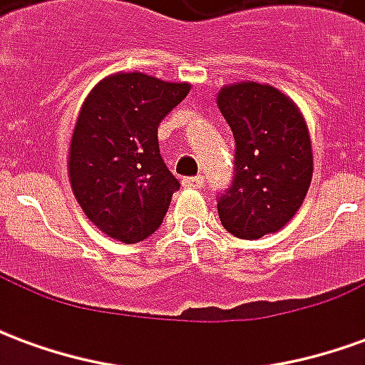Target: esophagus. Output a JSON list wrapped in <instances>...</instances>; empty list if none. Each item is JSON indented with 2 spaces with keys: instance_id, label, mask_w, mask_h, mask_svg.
<instances>
[{
  "instance_id": "obj_1",
  "label": "esophagus",
  "mask_w": 365,
  "mask_h": 365,
  "mask_svg": "<svg viewBox=\"0 0 365 365\" xmlns=\"http://www.w3.org/2000/svg\"><path fill=\"white\" fill-rule=\"evenodd\" d=\"M182 183L185 187H193V190H201L203 187V175H191V178H183Z\"/></svg>"
}]
</instances>
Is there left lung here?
Segmentation results:
<instances>
[{
	"label": "left lung",
	"mask_w": 365,
	"mask_h": 365,
	"mask_svg": "<svg viewBox=\"0 0 365 365\" xmlns=\"http://www.w3.org/2000/svg\"><path fill=\"white\" fill-rule=\"evenodd\" d=\"M235 136V178L217 195L222 227L256 240L293 219L313 178V152L297 105L272 86L242 82L217 96Z\"/></svg>",
	"instance_id": "8db88e82"
}]
</instances>
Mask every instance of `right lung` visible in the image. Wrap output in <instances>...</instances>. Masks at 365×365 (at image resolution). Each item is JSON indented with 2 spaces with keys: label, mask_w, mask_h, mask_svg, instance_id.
Masks as SVG:
<instances>
[{
  "label": "right lung",
  "mask_w": 365,
  "mask_h": 365,
  "mask_svg": "<svg viewBox=\"0 0 365 365\" xmlns=\"http://www.w3.org/2000/svg\"><path fill=\"white\" fill-rule=\"evenodd\" d=\"M187 83L113 74L86 97L70 143V183L97 229L135 245L158 230L180 182L158 146V125Z\"/></svg>",
  "instance_id": "add662e5"
}]
</instances>
